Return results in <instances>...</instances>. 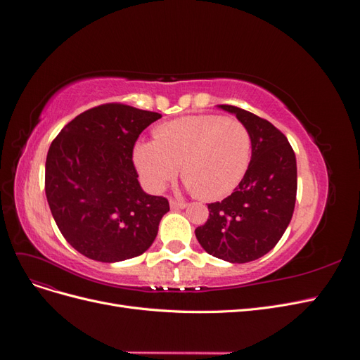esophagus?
<instances>
[{
    "label": "esophagus",
    "instance_id": "1",
    "mask_svg": "<svg viewBox=\"0 0 360 360\" xmlns=\"http://www.w3.org/2000/svg\"><path fill=\"white\" fill-rule=\"evenodd\" d=\"M188 204L184 202V201H177V200H174V198H169V207L172 210H180V209H184V207H186Z\"/></svg>",
    "mask_w": 360,
    "mask_h": 360
}]
</instances>
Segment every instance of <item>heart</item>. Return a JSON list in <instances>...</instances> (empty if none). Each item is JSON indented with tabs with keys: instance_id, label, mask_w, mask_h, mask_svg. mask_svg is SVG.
Returning <instances> with one entry per match:
<instances>
[{
	"instance_id": "b5f03b06",
	"label": "heart",
	"mask_w": 360,
	"mask_h": 360,
	"mask_svg": "<svg viewBox=\"0 0 360 360\" xmlns=\"http://www.w3.org/2000/svg\"><path fill=\"white\" fill-rule=\"evenodd\" d=\"M252 141L236 118L189 115L156 129L155 139L135 146L134 160L146 186L160 192L180 167L184 186L202 200L230 195L245 177Z\"/></svg>"
}]
</instances>
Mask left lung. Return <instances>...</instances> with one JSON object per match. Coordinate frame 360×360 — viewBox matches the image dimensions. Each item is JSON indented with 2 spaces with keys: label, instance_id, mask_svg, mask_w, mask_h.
<instances>
[{
  "label": "left lung",
  "instance_id": "8db88e82",
  "mask_svg": "<svg viewBox=\"0 0 360 360\" xmlns=\"http://www.w3.org/2000/svg\"><path fill=\"white\" fill-rule=\"evenodd\" d=\"M217 108L248 127L252 156L230 197L209 204V219L195 236L207 254L242 264L266 255L285 233L296 204V156L287 136L267 120L233 105Z\"/></svg>",
  "mask_w": 360,
  "mask_h": 360
}]
</instances>
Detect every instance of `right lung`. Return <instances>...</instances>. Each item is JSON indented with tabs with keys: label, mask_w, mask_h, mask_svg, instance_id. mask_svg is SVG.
I'll return each instance as SVG.
<instances>
[{
	"label": "right lung",
	"mask_w": 360,
	"mask_h": 360,
	"mask_svg": "<svg viewBox=\"0 0 360 360\" xmlns=\"http://www.w3.org/2000/svg\"><path fill=\"white\" fill-rule=\"evenodd\" d=\"M162 115L106 103L75 117L52 141L45 191L64 238L86 258L117 263L155 242L168 200L141 188L132 153L139 134Z\"/></svg>",
	"instance_id": "1"
}]
</instances>
